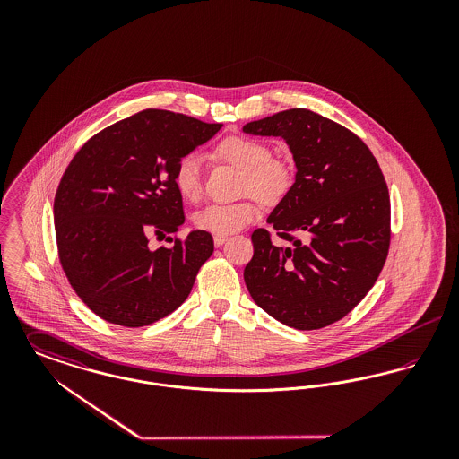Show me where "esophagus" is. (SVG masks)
I'll return each mask as SVG.
<instances>
[{"label":"esophagus","instance_id":"1","mask_svg":"<svg viewBox=\"0 0 459 459\" xmlns=\"http://www.w3.org/2000/svg\"><path fill=\"white\" fill-rule=\"evenodd\" d=\"M227 240H229V236H221V234H217V236L213 238V242H215V246H217V247H219V246H223Z\"/></svg>","mask_w":459,"mask_h":459}]
</instances>
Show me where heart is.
<instances>
[{"instance_id":"heart-1","label":"heart","mask_w":459,"mask_h":459,"mask_svg":"<svg viewBox=\"0 0 459 459\" xmlns=\"http://www.w3.org/2000/svg\"><path fill=\"white\" fill-rule=\"evenodd\" d=\"M220 160L244 172V191L264 203L284 196L290 186L289 165L273 158L268 146L253 137L230 135L217 146ZM175 187L187 201H196L203 193V163L196 154L182 158L175 170ZM260 208L255 201H239L232 204H210L195 215V225L210 234H234L258 219Z\"/></svg>"}]
</instances>
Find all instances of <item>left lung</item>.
<instances>
[{
    "label": "left lung",
    "mask_w": 459,
    "mask_h": 459,
    "mask_svg": "<svg viewBox=\"0 0 459 459\" xmlns=\"http://www.w3.org/2000/svg\"><path fill=\"white\" fill-rule=\"evenodd\" d=\"M242 131L282 137L298 170L266 219L290 244L256 229L246 287L287 327H327L367 296L387 258L391 199L382 170L356 134L309 109L279 111Z\"/></svg>",
    "instance_id": "1"
}]
</instances>
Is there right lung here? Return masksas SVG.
<instances>
[{
  "mask_svg": "<svg viewBox=\"0 0 459 459\" xmlns=\"http://www.w3.org/2000/svg\"><path fill=\"white\" fill-rule=\"evenodd\" d=\"M221 124L144 109L98 132L77 152L55 196V229L66 279L91 311L122 327H144L182 305L213 238L191 230L150 249V234L184 223L175 170Z\"/></svg>",
  "mask_w": 459,
  "mask_h": 459,
  "instance_id": "1",
  "label": "right lung"
}]
</instances>
